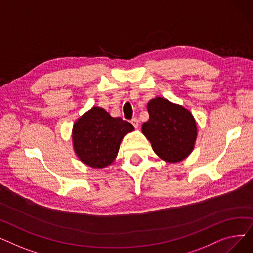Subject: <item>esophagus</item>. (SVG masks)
Listing matches in <instances>:
<instances>
[{
  "label": "esophagus",
  "mask_w": 253,
  "mask_h": 253,
  "mask_svg": "<svg viewBox=\"0 0 253 253\" xmlns=\"http://www.w3.org/2000/svg\"><path fill=\"white\" fill-rule=\"evenodd\" d=\"M131 123H132V125H133L135 128H137L138 125H139V120H138L137 118H132V119H131Z\"/></svg>",
  "instance_id": "1"
}]
</instances>
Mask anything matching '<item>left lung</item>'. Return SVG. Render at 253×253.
<instances>
[{
  "label": "left lung",
  "mask_w": 253,
  "mask_h": 253,
  "mask_svg": "<svg viewBox=\"0 0 253 253\" xmlns=\"http://www.w3.org/2000/svg\"><path fill=\"white\" fill-rule=\"evenodd\" d=\"M148 112L150 118L142 124V133L151 141L154 152L170 163L187 158L197 137L193 115L181 105L161 97L150 100Z\"/></svg>",
  "instance_id": "obj_1"
}]
</instances>
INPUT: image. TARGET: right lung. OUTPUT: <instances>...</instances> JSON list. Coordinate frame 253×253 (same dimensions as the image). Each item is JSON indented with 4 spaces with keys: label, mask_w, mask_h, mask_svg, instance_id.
I'll use <instances>...</instances> for the list:
<instances>
[{
    "label": "right lung",
    "mask_w": 253,
    "mask_h": 253,
    "mask_svg": "<svg viewBox=\"0 0 253 253\" xmlns=\"http://www.w3.org/2000/svg\"><path fill=\"white\" fill-rule=\"evenodd\" d=\"M132 130L134 127L131 123L94 106L74 125L75 152L83 163L103 168L114 161L122 138Z\"/></svg>",
    "instance_id": "1"
}]
</instances>
